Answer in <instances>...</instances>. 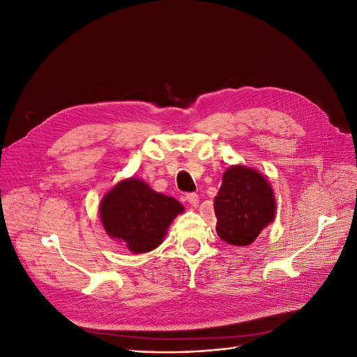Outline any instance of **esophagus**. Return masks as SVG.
I'll use <instances>...</instances> for the list:
<instances>
[{"label":"esophagus","instance_id":"34e87169","mask_svg":"<svg viewBox=\"0 0 357 357\" xmlns=\"http://www.w3.org/2000/svg\"><path fill=\"white\" fill-rule=\"evenodd\" d=\"M186 201L192 205V207H197V205L199 204V198H198L197 193H188Z\"/></svg>","mask_w":357,"mask_h":357}]
</instances>
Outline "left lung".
Instances as JSON below:
<instances>
[{
	"instance_id": "obj_1",
	"label": "left lung",
	"mask_w": 357,
	"mask_h": 357,
	"mask_svg": "<svg viewBox=\"0 0 357 357\" xmlns=\"http://www.w3.org/2000/svg\"><path fill=\"white\" fill-rule=\"evenodd\" d=\"M275 197L261 172L244 165L225 171L214 198L215 232L232 245L252 244L275 218Z\"/></svg>"
}]
</instances>
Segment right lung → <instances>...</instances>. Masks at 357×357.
<instances>
[{
    "instance_id": "obj_1",
    "label": "right lung",
    "mask_w": 357,
    "mask_h": 357,
    "mask_svg": "<svg viewBox=\"0 0 357 357\" xmlns=\"http://www.w3.org/2000/svg\"><path fill=\"white\" fill-rule=\"evenodd\" d=\"M183 211L177 199L134 177L119 181L100 204L105 232L135 255L152 252L164 241L171 222Z\"/></svg>"
}]
</instances>
